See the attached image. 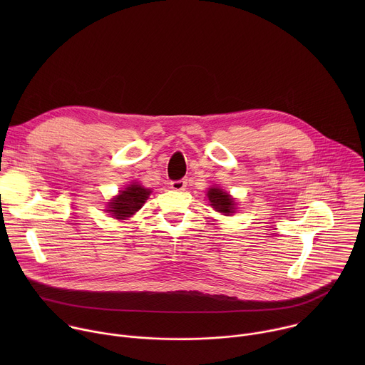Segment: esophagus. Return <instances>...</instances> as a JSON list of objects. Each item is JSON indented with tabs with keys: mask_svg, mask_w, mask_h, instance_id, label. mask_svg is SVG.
Instances as JSON below:
<instances>
[{
	"mask_svg": "<svg viewBox=\"0 0 365 365\" xmlns=\"http://www.w3.org/2000/svg\"><path fill=\"white\" fill-rule=\"evenodd\" d=\"M170 189L185 190L186 189V180H173V182H170Z\"/></svg>",
	"mask_w": 365,
	"mask_h": 365,
	"instance_id": "1",
	"label": "esophagus"
}]
</instances>
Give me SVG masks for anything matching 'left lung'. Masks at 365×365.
I'll return each instance as SVG.
<instances>
[{"instance_id": "left-lung-1", "label": "left lung", "mask_w": 365, "mask_h": 365, "mask_svg": "<svg viewBox=\"0 0 365 365\" xmlns=\"http://www.w3.org/2000/svg\"><path fill=\"white\" fill-rule=\"evenodd\" d=\"M206 196H207V200L211 202V206L217 212H221L224 215L235 214V211H237L235 199L230 193L224 192V189H221L220 186L210 187Z\"/></svg>"}]
</instances>
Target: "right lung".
Segmentation results:
<instances>
[{"mask_svg": "<svg viewBox=\"0 0 365 365\" xmlns=\"http://www.w3.org/2000/svg\"><path fill=\"white\" fill-rule=\"evenodd\" d=\"M150 193V189L141 186L137 182H133L124 190H120V193L108 202L107 212H110L113 218L127 220L133 217L145 203Z\"/></svg>", "mask_w": 365, "mask_h": 365, "instance_id": "add662e5", "label": "right lung"}]
</instances>
